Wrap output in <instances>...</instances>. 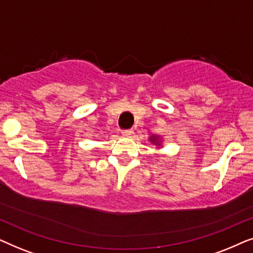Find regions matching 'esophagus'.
Wrapping results in <instances>:
<instances>
[{
    "label": "esophagus",
    "instance_id": "1",
    "mask_svg": "<svg viewBox=\"0 0 253 253\" xmlns=\"http://www.w3.org/2000/svg\"><path fill=\"white\" fill-rule=\"evenodd\" d=\"M132 133H133V131L131 130V129H127V130H123L122 131V134H123V136H126V137H129Z\"/></svg>",
    "mask_w": 253,
    "mask_h": 253
}]
</instances>
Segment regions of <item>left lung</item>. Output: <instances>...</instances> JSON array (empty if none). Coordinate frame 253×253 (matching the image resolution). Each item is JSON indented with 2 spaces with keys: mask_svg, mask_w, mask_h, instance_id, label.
<instances>
[{
  "mask_svg": "<svg viewBox=\"0 0 253 253\" xmlns=\"http://www.w3.org/2000/svg\"><path fill=\"white\" fill-rule=\"evenodd\" d=\"M150 141L152 144L157 145V146H159V148L161 147V137L160 136H157V134H153V136L150 137Z\"/></svg>",
  "mask_w": 253,
  "mask_h": 253,
  "instance_id": "left-lung-1",
  "label": "left lung"
}]
</instances>
